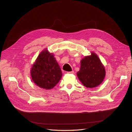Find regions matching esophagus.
I'll return each mask as SVG.
<instances>
[{
  "instance_id": "1",
  "label": "esophagus",
  "mask_w": 132,
  "mask_h": 132,
  "mask_svg": "<svg viewBox=\"0 0 132 132\" xmlns=\"http://www.w3.org/2000/svg\"><path fill=\"white\" fill-rule=\"evenodd\" d=\"M67 73H70V74H73L74 73V71H69V72H67Z\"/></svg>"
}]
</instances>
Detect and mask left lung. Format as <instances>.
<instances>
[{
	"instance_id": "8db88e82",
	"label": "left lung",
	"mask_w": 132,
	"mask_h": 132,
	"mask_svg": "<svg viewBox=\"0 0 132 132\" xmlns=\"http://www.w3.org/2000/svg\"><path fill=\"white\" fill-rule=\"evenodd\" d=\"M77 75L85 87L93 88L102 82L105 76V70L99 57L92 53L91 56L82 59Z\"/></svg>"
}]
</instances>
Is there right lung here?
I'll return each mask as SVG.
<instances>
[{"label":"right lung","instance_id":"obj_1","mask_svg":"<svg viewBox=\"0 0 132 132\" xmlns=\"http://www.w3.org/2000/svg\"><path fill=\"white\" fill-rule=\"evenodd\" d=\"M32 79L37 86L51 89L56 85L62 76V72L52 53L47 51L40 53L31 70Z\"/></svg>","mask_w":132,"mask_h":132}]
</instances>
